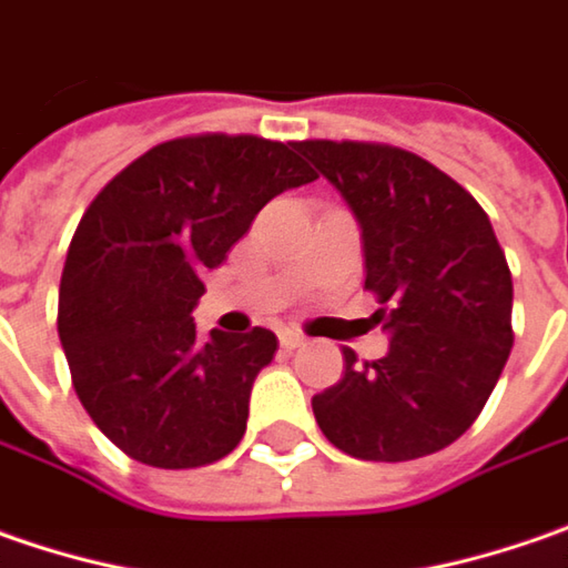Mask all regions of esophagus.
I'll list each match as a JSON object with an SVG mask.
<instances>
[{
    "instance_id": "34e87169",
    "label": "esophagus",
    "mask_w": 568,
    "mask_h": 568,
    "mask_svg": "<svg viewBox=\"0 0 568 568\" xmlns=\"http://www.w3.org/2000/svg\"><path fill=\"white\" fill-rule=\"evenodd\" d=\"M280 346H283L285 353H292V349H298V346H305V333H298V331H283V333H280Z\"/></svg>"
}]
</instances>
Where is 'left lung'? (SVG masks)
I'll use <instances>...</instances> for the list:
<instances>
[{"label": "left lung", "instance_id": "left-lung-1", "mask_svg": "<svg viewBox=\"0 0 568 568\" xmlns=\"http://www.w3.org/2000/svg\"><path fill=\"white\" fill-rule=\"evenodd\" d=\"M295 152L349 203L387 356L311 397L327 442L358 460H416L474 426L511 353V273L483 206L426 159L382 142L305 139Z\"/></svg>", "mask_w": 568, "mask_h": 568}]
</instances>
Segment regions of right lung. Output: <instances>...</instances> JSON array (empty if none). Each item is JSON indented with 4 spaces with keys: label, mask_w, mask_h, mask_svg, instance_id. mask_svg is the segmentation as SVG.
Returning a JSON list of instances; mask_svg holds the SVG:
<instances>
[{
    "label": "right lung",
    "mask_w": 568,
    "mask_h": 568,
    "mask_svg": "<svg viewBox=\"0 0 568 568\" xmlns=\"http://www.w3.org/2000/svg\"><path fill=\"white\" fill-rule=\"evenodd\" d=\"M311 181L295 142L203 133L149 149L91 200L62 266L57 331L82 407L123 455L190 470L235 452L276 333L203 339L190 311L254 215Z\"/></svg>",
    "instance_id": "1"
}]
</instances>
